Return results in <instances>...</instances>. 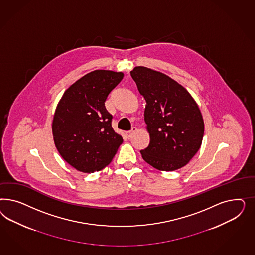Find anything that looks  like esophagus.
<instances>
[{"label": "esophagus", "instance_id": "1", "mask_svg": "<svg viewBox=\"0 0 255 255\" xmlns=\"http://www.w3.org/2000/svg\"><path fill=\"white\" fill-rule=\"evenodd\" d=\"M136 130H137V129H136V127H131V129L130 131H125V135H126V137L128 139L131 138L132 133H133L134 131H136Z\"/></svg>", "mask_w": 255, "mask_h": 255}]
</instances>
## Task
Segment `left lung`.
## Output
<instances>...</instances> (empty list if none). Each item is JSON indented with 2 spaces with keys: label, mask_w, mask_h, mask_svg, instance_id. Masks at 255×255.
I'll return each mask as SVG.
<instances>
[{
  "label": "left lung",
  "mask_w": 255,
  "mask_h": 255,
  "mask_svg": "<svg viewBox=\"0 0 255 255\" xmlns=\"http://www.w3.org/2000/svg\"><path fill=\"white\" fill-rule=\"evenodd\" d=\"M131 77L147 102L145 122L149 145L140 152L145 162L162 171L183 167L200 148L204 121L191 94L166 75L137 66Z\"/></svg>",
  "instance_id": "obj_1"
}]
</instances>
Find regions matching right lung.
<instances>
[{
	"label": "right lung",
	"mask_w": 255,
	"mask_h": 255,
	"mask_svg": "<svg viewBox=\"0 0 255 255\" xmlns=\"http://www.w3.org/2000/svg\"><path fill=\"white\" fill-rule=\"evenodd\" d=\"M124 73L95 70L78 79L63 93L55 111V146L74 168L93 173L108 165L123 143L105 107L108 94Z\"/></svg>",
	"instance_id": "add662e5"
}]
</instances>
